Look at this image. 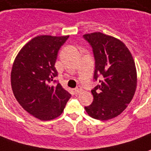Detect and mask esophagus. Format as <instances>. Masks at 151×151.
<instances>
[{"label": "esophagus", "instance_id": "34e87169", "mask_svg": "<svg viewBox=\"0 0 151 151\" xmlns=\"http://www.w3.org/2000/svg\"><path fill=\"white\" fill-rule=\"evenodd\" d=\"M74 91H75V92H76V94L81 93V92L83 91V88H82L81 86H78L77 88H75V90H74Z\"/></svg>", "mask_w": 151, "mask_h": 151}]
</instances>
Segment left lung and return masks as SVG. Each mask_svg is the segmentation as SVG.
<instances>
[{"label":"left lung","mask_w":151,"mask_h":151,"mask_svg":"<svg viewBox=\"0 0 151 151\" xmlns=\"http://www.w3.org/2000/svg\"><path fill=\"white\" fill-rule=\"evenodd\" d=\"M83 37L92 46L94 78L100 83L91 91L93 102L85 109L93 119H111L119 115L134 96L137 85L134 60L126 45L114 37L100 32Z\"/></svg>","instance_id":"1"}]
</instances>
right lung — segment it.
Wrapping results in <instances>:
<instances>
[{
	"label": "right lung",
	"instance_id": "right-lung-1",
	"mask_svg": "<svg viewBox=\"0 0 151 151\" xmlns=\"http://www.w3.org/2000/svg\"><path fill=\"white\" fill-rule=\"evenodd\" d=\"M68 38V35L37 36L21 48L13 63L10 81L17 101L42 121L59 117L71 97L60 83H51L58 75V51Z\"/></svg>",
	"mask_w": 151,
	"mask_h": 151
}]
</instances>
